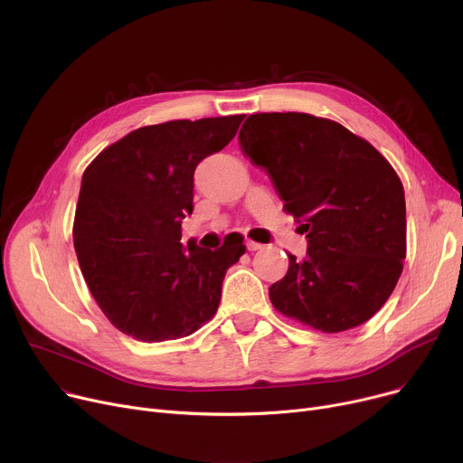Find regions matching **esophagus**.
Segmentation results:
<instances>
[{"label": "esophagus", "mask_w": 463, "mask_h": 463, "mask_svg": "<svg viewBox=\"0 0 463 463\" xmlns=\"http://www.w3.org/2000/svg\"><path fill=\"white\" fill-rule=\"evenodd\" d=\"M246 248H248V251L262 250V246H260V244H257V241H253V240H248V241H246Z\"/></svg>", "instance_id": "esophagus-1"}]
</instances>
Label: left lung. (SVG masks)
I'll use <instances>...</instances> for the list:
<instances>
[{
    "instance_id": "obj_1",
    "label": "left lung",
    "mask_w": 463,
    "mask_h": 463,
    "mask_svg": "<svg viewBox=\"0 0 463 463\" xmlns=\"http://www.w3.org/2000/svg\"><path fill=\"white\" fill-rule=\"evenodd\" d=\"M238 142L307 238L306 257L288 255L269 288L274 307L323 332L372 319L405 259V194L391 163L344 126L302 112L251 114Z\"/></svg>"
}]
</instances>
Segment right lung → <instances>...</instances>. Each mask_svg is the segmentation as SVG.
Segmentation results:
<instances>
[{"label": "right lung", "mask_w": 463, "mask_h": 463, "mask_svg": "<svg viewBox=\"0 0 463 463\" xmlns=\"http://www.w3.org/2000/svg\"><path fill=\"white\" fill-rule=\"evenodd\" d=\"M244 114L140 128L84 170L75 213L82 276L107 319L140 342L193 334L222 300L227 270L246 253L232 232L219 250L182 246L197 165L234 138Z\"/></svg>", "instance_id": "add662e5"}]
</instances>
